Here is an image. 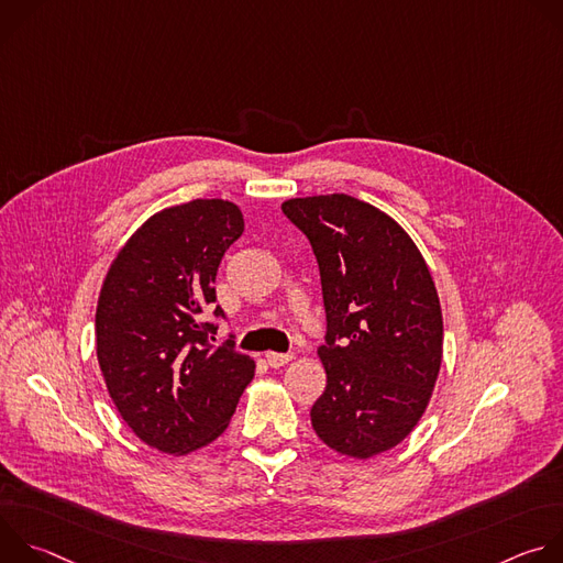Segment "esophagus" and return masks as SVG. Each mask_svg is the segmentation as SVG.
Returning <instances> with one entry per match:
<instances>
[{
	"mask_svg": "<svg viewBox=\"0 0 563 563\" xmlns=\"http://www.w3.org/2000/svg\"><path fill=\"white\" fill-rule=\"evenodd\" d=\"M291 358H294L291 354H278V352H267V354H265V361H267L269 367H283V365H287Z\"/></svg>",
	"mask_w": 563,
	"mask_h": 563,
	"instance_id": "34e87169",
	"label": "esophagus"
}]
</instances>
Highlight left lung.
Listing matches in <instances>:
<instances>
[{
	"label": "left lung",
	"instance_id": "left-lung-1",
	"mask_svg": "<svg viewBox=\"0 0 563 563\" xmlns=\"http://www.w3.org/2000/svg\"><path fill=\"white\" fill-rule=\"evenodd\" d=\"M320 269L325 391L311 428L328 448L372 459L421 421L443 361V313L415 240L391 216L345 194L283 202Z\"/></svg>",
	"mask_w": 563,
	"mask_h": 563
}]
</instances>
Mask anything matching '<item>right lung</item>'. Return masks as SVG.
Wrapping results in <instances>:
<instances>
[{"instance_id": "add662e5", "label": "right lung", "mask_w": 563, "mask_h": 563, "mask_svg": "<svg viewBox=\"0 0 563 563\" xmlns=\"http://www.w3.org/2000/svg\"><path fill=\"white\" fill-rule=\"evenodd\" d=\"M243 231V211L229 200L174 205L133 231L104 276L98 363L120 417L157 452L185 456L213 443L254 378L256 361L209 345L216 328L200 318Z\"/></svg>"}]
</instances>
